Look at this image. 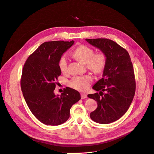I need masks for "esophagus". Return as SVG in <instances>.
<instances>
[{
	"instance_id": "esophagus-1",
	"label": "esophagus",
	"mask_w": 154,
	"mask_h": 154,
	"mask_svg": "<svg viewBox=\"0 0 154 154\" xmlns=\"http://www.w3.org/2000/svg\"><path fill=\"white\" fill-rule=\"evenodd\" d=\"M87 95L85 94H81V99H84V98H87Z\"/></svg>"
}]
</instances>
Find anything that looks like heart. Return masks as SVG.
Masks as SVG:
<instances>
[{
	"mask_svg": "<svg viewBox=\"0 0 154 154\" xmlns=\"http://www.w3.org/2000/svg\"><path fill=\"white\" fill-rule=\"evenodd\" d=\"M73 56L81 62L86 64L89 70L98 74L103 72L106 65V57L104 53H99L95 54L94 50L86 45L78 46L73 52ZM68 57L66 55L61 57L59 62L60 71L65 73L68 70ZM92 81L90 75L75 78L70 82V86L79 91H86Z\"/></svg>",
	"mask_w": 154,
	"mask_h": 154,
	"instance_id": "1",
	"label": "heart"
}]
</instances>
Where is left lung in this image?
<instances>
[{
  "label": "left lung",
  "instance_id": "obj_1",
  "mask_svg": "<svg viewBox=\"0 0 154 154\" xmlns=\"http://www.w3.org/2000/svg\"><path fill=\"white\" fill-rule=\"evenodd\" d=\"M86 40L106 57L102 78L92 87L99 93L88 95L98 105L90 117L97 123L110 124L127 111L133 99L136 83L133 64L127 51L114 41L107 38Z\"/></svg>",
  "mask_w": 154,
  "mask_h": 154
}]
</instances>
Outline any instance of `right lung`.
<instances>
[{"label": "right lung", "instance_id": "1", "mask_svg": "<svg viewBox=\"0 0 154 154\" xmlns=\"http://www.w3.org/2000/svg\"><path fill=\"white\" fill-rule=\"evenodd\" d=\"M74 43L73 40L45 42L24 65L21 79L24 98L32 113L45 125L65 122L72 105L81 99L79 92L70 88L60 95L54 92L56 81L61 75L59 60Z\"/></svg>", "mask_w": 154, "mask_h": 154}]
</instances>
